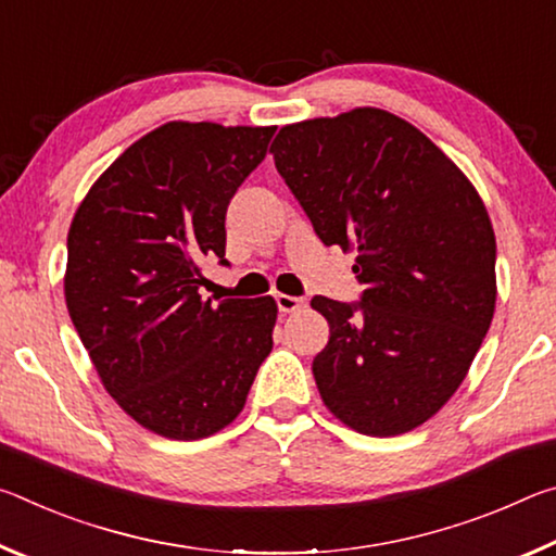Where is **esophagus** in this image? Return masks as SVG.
Returning <instances> with one entry per match:
<instances>
[{"instance_id":"1","label":"esophagus","mask_w":556,"mask_h":556,"mask_svg":"<svg viewBox=\"0 0 556 556\" xmlns=\"http://www.w3.org/2000/svg\"><path fill=\"white\" fill-rule=\"evenodd\" d=\"M275 301H277L279 314H294V312H301V308H306V299H301V296L277 294Z\"/></svg>"}]
</instances>
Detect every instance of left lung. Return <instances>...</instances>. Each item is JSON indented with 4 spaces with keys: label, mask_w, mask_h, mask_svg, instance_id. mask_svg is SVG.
<instances>
[{
    "label": "left lung",
    "mask_w": 556,
    "mask_h": 556,
    "mask_svg": "<svg viewBox=\"0 0 556 556\" xmlns=\"http://www.w3.org/2000/svg\"><path fill=\"white\" fill-rule=\"evenodd\" d=\"M269 152L321 242L357 250L361 301L312 299L331 326L312 365L324 404L370 437L425 425L493 321L481 195L427 135L378 108L281 127Z\"/></svg>",
    "instance_id": "1"
}]
</instances>
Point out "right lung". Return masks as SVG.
Here are the masks:
<instances>
[{
  "label": "right lung",
  "instance_id": "add662e5",
  "mask_svg": "<svg viewBox=\"0 0 556 556\" xmlns=\"http://www.w3.org/2000/svg\"><path fill=\"white\" fill-rule=\"evenodd\" d=\"M277 127L166 122L112 162L68 230L65 304L105 390L178 441L238 417L271 351V296L203 301L201 262L225 260L230 199Z\"/></svg>",
  "mask_w": 556,
  "mask_h": 556
}]
</instances>
